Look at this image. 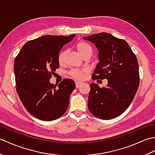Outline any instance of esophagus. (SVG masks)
Listing matches in <instances>:
<instances>
[{
  "label": "esophagus",
  "instance_id": "obj_1",
  "mask_svg": "<svg viewBox=\"0 0 155 155\" xmlns=\"http://www.w3.org/2000/svg\"><path fill=\"white\" fill-rule=\"evenodd\" d=\"M82 83L81 82H80V81H75V84H76V87L77 88H78V87H80V85H81V84Z\"/></svg>",
  "mask_w": 155,
  "mask_h": 155
}]
</instances>
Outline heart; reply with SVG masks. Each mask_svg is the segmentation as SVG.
Segmentation results:
<instances>
[{
    "label": "heart",
    "instance_id": "1",
    "mask_svg": "<svg viewBox=\"0 0 155 155\" xmlns=\"http://www.w3.org/2000/svg\"><path fill=\"white\" fill-rule=\"evenodd\" d=\"M75 48L77 50V52L81 57H83L84 55L87 54H93V48L91 46L88 44L87 42L84 41H79L78 42L75 46ZM65 57V51H61L58 55V61L59 64H62L64 61ZM84 71H78L77 69H73L69 72V74L72 77H73L75 79H80L83 77L84 74Z\"/></svg>",
    "mask_w": 155,
    "mask_h": 155
}]
</instances>
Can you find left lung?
Listing matches in <instances>:
<instances>
[{"instance_id":"1","label":"left lung","mask_w":155,"mask_h":155,"mask_svg":"<svg viewBox=\"0 0 155 155\" xmlns=\"http://www.w3.org/2000/svg\"><path fill=\"white\" fill-rule=\"evenodd\" d=\"M83 39L94 44L99 62L93 79L106 78V87L90 84L88 107L94 116L109 120L120 116L127 109L139 85V63L129 45L107 32L94 34Z\"/></svg>"}]
</instances>
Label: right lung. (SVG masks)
<instances>
[{
	"mask_svg": "<svg viewBox=\"0 0 155 155\" xmlns=\"http://www.w3.org/2000/svg\"><path fill=\"white\" fill-rule=\"evenodd\" d=\"M74 37L42 36L26 42L15 58L16 91L26 109L38 119L56 120L68 107L74 81L64 78L57 87L49 80L59 67V52Z\"/></svg>",
	"mask_w": 155,
	"mask_h": 155,
	"instance_id": "1",
	"label": "right lung"
}]
</instances>
